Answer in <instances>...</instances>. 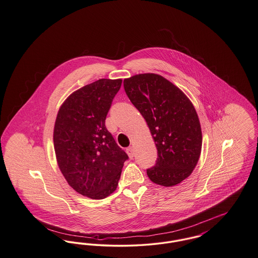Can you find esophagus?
<instances>
[{
    "label": "esophagus",
    "instance_id": "esophagus-1",
    "mask_svg": "<svg viewBox=\"0 0 258 258\" xmlns=\"http://www.w3.org/2000/svg\"><path fill=\"white\" fill-rule=\"evenodd\" d=\"M126 153H127L128 157H130L131 159H133V158L135 157V148L133 147V146L126 148Z\"/></svg>",
    "mask_w": 258,
    "mask_h": 258
}]
</instances>
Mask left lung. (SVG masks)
<instances>
[{
	"label": "left lung",
	"mask_w": 258,
	"mask_h": 258,
	"mask_svg": "<svg viewBox=\"0 0 258 258\" xmlns=\"http://www.w3.org/2000/svg\"><path fill=\"white\" fill-rule=\"evenodd\" d=\"M123 88L145 119L158 150L157 163L147 169L148 177L163 186L180 184L196 168L202 148L192 102L160 74H136L123 79Z\"/></svg>",
	"instance_id": "obj_1"
}]
</instances>
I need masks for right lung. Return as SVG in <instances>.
Here are the masks:
<instances>
[{
	"label": "right lung",
	"mask_w": 258,
	"mask_h": 258,
	"mask_svg": "<svg viewBox=\"0 0 258 258\" xmlns=\"http://www.w3.org/2000/svg\"><path fill=\"white\" fill-rule=\"evenodd\" d=\"M122 79H98L71 94L61 103L54 124L56 160L76 192L91 199L113 194L127 155L105 126L112 100Z\"/></svg>",
	"instance_id": "add662e5"
}]
</instances>
